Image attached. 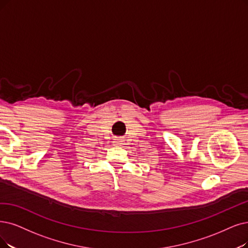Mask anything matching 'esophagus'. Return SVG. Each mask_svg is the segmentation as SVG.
Wrapping results in <instances>:
<instances>
[{
    "instance_id": "1",
    "label": "esophagus",
    "mask_w": 248,
    "mask_h": 248,
    "mask_svg": "<svg viewBox=\"0 0 248 248\" xmlns=\"http://www.w3.org/2000/svg\"><path fill=\"white\" fill-rule=\"evenodd\" d=\"M113 143L117 146H121L123 144V140H121V138H116V140H114Z\"/></svg>"
}]
</instances>
